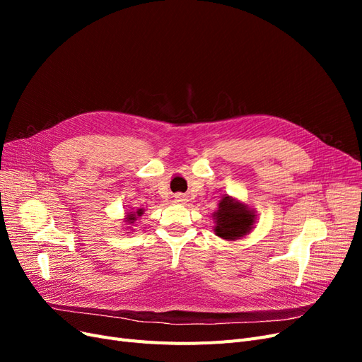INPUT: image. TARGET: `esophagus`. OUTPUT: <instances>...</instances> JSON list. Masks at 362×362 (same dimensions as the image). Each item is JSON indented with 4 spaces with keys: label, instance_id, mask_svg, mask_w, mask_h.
Here are the masks:
<instances>
[{
    "label": "esophagus",
    "instance_id": "esophagus-1",
    "mask_svg": "<svg viewBox=\"0 0 362 362\" xmlns=\"http://www.w3.org/2000/svg\"><path fill=\"white\" fill-rule=\"evenodd\" d=\"M173 198H175V201H177V202H180V204H184L185 201H187V196H185V194H182V193H177V194H175V196H173Z\"/></svg>",
    "mask_w": 362,
    "mask_h": 362
}]
</instances>
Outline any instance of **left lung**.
<instances>
[{
    "label": "left lung",
    "instance_id": "obj_1",
    "mask_svg": "<svg viewBox=\"0 0 362 362\" xmlns=\"http://www.w3.org/2000/svg\"><path fill=\"white\" fill-rule=\"evenodd\" d=\"M213 218L216 223L214 234L228 242H235L250 234L255 226L257 213L254 208H249L233 196H223Z\"/></svg>",
    "mask_w": 362,
    "mask_h": 362
}]
</instances>
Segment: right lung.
Instances as JSON below:
<instances>
[{"mask_svg": "<svg viewBox=\"0 0 362 362\" xmlns=\"http://www.w3.org/2000/svg\"><path fill=\"white\" fill-rule=\"evenodd\" d=\"M144 213H145L144 208H137L136 211H128V213H127V216H125V218H124V221H125L128 225H133V223L137 221V217H140V216L144 214Z\"/></svg>", "mask_w": 362, "mask_h": 362, "instance_id": "1", "label": "right lung"}]
</instances>
